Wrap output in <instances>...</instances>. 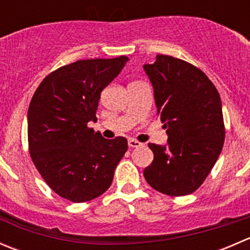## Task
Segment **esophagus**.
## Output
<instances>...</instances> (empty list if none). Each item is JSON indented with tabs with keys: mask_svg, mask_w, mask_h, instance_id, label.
<instances>
[{
	"mask_svg": "<svg viewBox=\"0 0 250 250\" xmlns=\"http://www.w3.org/2000/svg\"><path fill=\"white\" fill-rule=\"evenodd\" d=\"M128 145H129V147H140L141 143H139L138 140L129 139V140H128Z\"/></svg>",
	"mask_w": 250,
	"mask_h": 250,
	"instance_id": "1",
	"label": "esophagus"
}]
</instances>
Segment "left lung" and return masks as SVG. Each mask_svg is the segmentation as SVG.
Returning a JSON list of instances; mask_svg holds the SVG:
<instances>
[{
  "label": "left lung",
  "instance_id": "obj_1",
  "mask_svg": "<svg viewBox=\"0 0 250 250\" xmlns=\"http://www.w3.org/2000/svg\"><path fill=\"white\" fill-rule=\"evenodd\" d=\"M144 70L168 135L167 145L148 144L153 161L144 176L165 195H190L202 185L223 150L220 95L202 70L178 58L158 54Z\"/></svg>",
  "mask_w": 250,
  "mask_h": 250
}]
</instances>
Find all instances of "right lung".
I'll list each match as a JSON object with an SVG mask.
<instances>
[{
    "label": "right lung",
    "instance_id": "obj_1",
    "mask_svg": "<svg viewBox=\"0 0 250 250\" xmlns=\"http://www.w3.org/2000/svg\"><path fill=\"white\" fill-rule=\"evenodd\" d=\"M128 58L77 60L50 72L27 111L29 151L35 167L60 197L87 202L110 188L127 139L109 140L88 127L95 121L100 93Z\"/></svg>",
    "mask_w": 250,
    "mask_h": 250
}]
</instances>
